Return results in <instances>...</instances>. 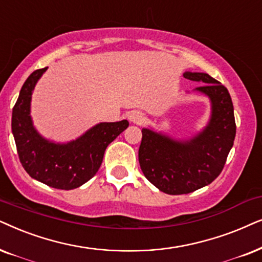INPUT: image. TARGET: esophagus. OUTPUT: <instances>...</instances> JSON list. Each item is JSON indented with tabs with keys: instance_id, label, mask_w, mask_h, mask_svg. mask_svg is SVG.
<instances>
[{
	"instance_id": "34e87169",
	"label": "esophagus",
	"mask_w": 262,
	"mask_h": 262,
	"mask_svg": "<svg viewBox=\"0 0 262 262\" xmlns=\"http://www.w3.org/2000/svg\"><path fill=\"white\" fill-rule=\"evenodd\" d=\"M128 120L130 121L132 123L141 124L142 122H144L145 117H144V114L140 113V111L134 110V111H130V113L128 114Z\"/></svg>"
}]
</instances>
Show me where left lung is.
Returning a JSON list of instances; mask_svg holds the SVG:
<instances>
[{"label": "left lung", "mask_w": 262, "mask_h": 262, "mask_svg": "<svg viewBox=\"0 0 262 262\" xmlns=\"http://www.w3.org/2000/svg\"><path fill=\"white\" fill-rule=\"evenodd\" d=\"M183 76L204 85L194 92L206 96L211 113L206 125L188 138H173L142 128L139 163L146 179L166 194H188L217 179L236 135L233 105L228 89L206 73Z\"/></svg>", "instance_id": "8db88e82"}]
</instances>
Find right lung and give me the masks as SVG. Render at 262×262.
<instances>
[{
  "label": "right lung",
  "mask_w": 262,
  "mask_h": 262,
  "mask_svg": "<svg viewBox=\"0 0 262 262\" xmlns=\"http://www.w3.org/2000/svg\"><path fill=\"white\" fill-rule=\"evenodd\" d=\"M48 67L31 74L13 107L12 133L24 169L32 179L56 189L71 190L86 183L102 165L104 152L129 122H99L75 140L56 142L34 127L31 102L38 80Z\"/></svg>",
  "instance_id": "obj_1"
}]
</instances>
